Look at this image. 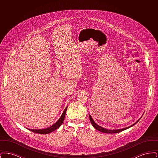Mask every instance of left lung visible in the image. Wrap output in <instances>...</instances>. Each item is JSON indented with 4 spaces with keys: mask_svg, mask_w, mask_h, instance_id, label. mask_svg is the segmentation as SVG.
<instances>
[{
    "mask_svg": "<svg viewBox=\"0 0 158 158\" xmlns=\"http://www.w3.org/2000/svg\"><path fill=\"white\" fill-rule=\"evenodd\" d=\"M89 120H90V123H91V124H92V126L94 127L95 128L96 130H97L98 131H101V132H102V133H119V132H121V131H124V130H126V129H127L128 128L131 127H132V126H133L134 125H135V124L139 121L140 120V118H139L138 120L135 123L133 124H132V125H131L130 126H128L127 127L124 128H121V129H117V130H109V129H106V128H103L102 127H101V126H99L98 124H97L94 120L92 119V118L91 117V116H90V114H89Z\"/></svg>",
    "mask_w": 158,
    "mask_h": 158,
    "instance_id": "8db88e82",
    "label": "left lung"
}]
</instances>
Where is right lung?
Instances as JSON below:
<instances>
[{
  "label": "right lung",
  "instance_id": "1",
  "mask_svg": "<svg viewBox=\"0 0 158 158\" xmlns=\"http://www.w3.org/2000/svg\"><path fill=\"white\" fill-rule=\"evenodd\" d=\"M67 108L68 106L66 107V108L64 109L63 113H62L60 118L58 120V121L53 124L52 126L49 127L47 128H43V129H30L28 128L29 130H30L32 132L38 133V134H48L54 131V130H56V129H57L58 128L60 127V126L63 124V121L64 119L66 114V111H67Z\"/></svg>",
  "mask_w": 158,
  "mask_h": 158
}]
</instances>
